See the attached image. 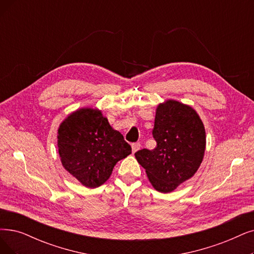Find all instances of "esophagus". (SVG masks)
<instances>
[{
  "mask_svg": "<svg viewBox=\"0 0 254 254\" xmlns=\"http://www.w3.org/2000/svg\"><path fill=\"white\" fill-rule=\"evenodd\" d=\"M131 148H132V153H135L136 151H138V150H139V148H140V144H139V143H134V144L131 145Z\"/></svg>",
  "mask_w": 254,
  "mask_h": 254,
  "instance_id": "esophagus-1",
  "label": "esophagus"
}]
</instances>
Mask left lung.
Returning a JSON list of instances; mask_svg holds the SVG:
<instances>
[{"instance_id": "obj_1", "label": "left lung", "mask_w": 254, "mask_h": 254, "mask_svg": "<svg viewBox=\"0 0 254 254\" xmlns=\"http://www.w3.org/2000/svg\"><path fill=\"white\" fill-rule=\"evenodd\" d=\"M152 134L153 150L135 155L150 184L160 192H171L195 175L204 157L206 135L197 111L176 100L158 104Z\"/></svg>"}]
</instances>
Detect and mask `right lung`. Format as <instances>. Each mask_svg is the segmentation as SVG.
Listing matches in <instances>:
<instances>
[{"mask_svg": "<svg viewBox=\"0 0 254 254\" xmlns=\"http://www.w3.org/2000/svg\"><path fill=\"white\" fill-rule=\"evenodd\" d=\"M63 167L81 185L95 189L108 180L117 162L131 154V147L108 123L102 111L79 108L69 114L57 131Z\"/></svg>", "mask_w": 254, "mask_h": 254, "instance_id": "right-lung-1", "label": "right lung"}]
</instances>
